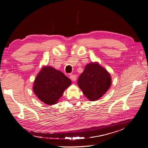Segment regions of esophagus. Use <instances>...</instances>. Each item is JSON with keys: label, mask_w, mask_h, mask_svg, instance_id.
Instances as JSON below:
<instances>
[{"label": "esophagus", "mask_w": 148, "mask_h": 148, "mask_svg": "<svg viewBox=\"0 0 148 148\" xmlns=\"http://www.w3.org/2000/svg\"><path fill=\"white\" fill-rule=\"evenodd\" d=\"M70 78L72 80V81H75L76 79H77V76L75 75H70Z\"/></svg>", "instance_id": "1"}]
</instances>
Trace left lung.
I'll return each instance as SVG.
<instances>
[{
	"mask_svg": "<svg viewBox=\"0 0 148 148\" xmlns=\"http://www.w3.org/2000/svg\"><path fill=\"white\" fill-rule=\"evenodd\" d=\"M110 73L97 62L85 66L78 79V85L89 101H96L109 90L111 85Z\"/></svg>",
	"mask_w": 148,
	"mask_h": 148,
	"instance_id": "8db88e82",
	"label": "left lung"
}]
</instances>
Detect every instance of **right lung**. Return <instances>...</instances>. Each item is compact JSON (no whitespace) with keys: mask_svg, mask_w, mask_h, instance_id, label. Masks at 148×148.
<instances>
[{"mask_svg":"<svg viewBox=\"0 0 148 148\" xmlns=\"http://www.w3.org/2000/svg\"><path fill=\"white\" fill-rule=\"evenodd\" d=\"M71 84V80L60 71L44 66L36 78L33 89L39 100L47 105H53Z\"/></svg>","mask_w":148,"mask_h":148,"instance_id":"right-lung-1","label":"right lung"}]
</instances>
